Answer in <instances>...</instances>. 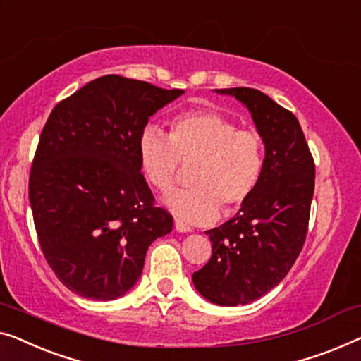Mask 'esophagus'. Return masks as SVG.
<instances>
[{
  "instance_id": "esophagus-1",
  "label": "esophagus",
  "mask_w": 361,
  "mask_h": 361,
  "mask_svg": "<svg viewBox=\"0 0 361 361\" xmlns=\"http://www.w3.org/2000/svg\"><path fill=\"white\" fill-rule=\"evenodd\" d=\"M174 228H176V231H179V233H190V231H192V228H190V226H187L185 223L179 221V219H176Z\"/></svg>"
}]
</instances>
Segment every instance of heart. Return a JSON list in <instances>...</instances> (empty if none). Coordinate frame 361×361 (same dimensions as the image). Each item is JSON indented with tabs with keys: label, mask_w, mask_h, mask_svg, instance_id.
<instances>
[{
	"label": "heart",
	"mask_w": 361,
	"mask_h": 361,
	"mask_svg": "<svg viewBox=\"0 0 361 361\" xmlns=\"http://www.w3.org/2000/svg\"><path fill=\"white\" fill-rule=\"evenodd\" d=\"M142 171L154 189L169 192L180 164L193 168L192 187L171 193L166 207L189 223H210L219 210L233 213L252 197L264 171L262 137L215 111H190L171 122L169 137L148 125L138 138Z\"/></svg>",
	"instance_id": "obj_1"
}]
</instances>
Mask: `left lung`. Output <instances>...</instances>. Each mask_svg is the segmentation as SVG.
Here are the masks:
<instances>
[{
  "instance_id": "8db88e82",
  "label": "left lung",
  "mask_w": 361,
  "mask_h": 361,
  "mask_svg": "<svg viewBox=\"0 0 361 361\" xmlns=\"http://www.w3.org/2000/svg\"><path fill=\"white\" fill-rule=\"evenodd\" d=\"M249 109L265 146L259 185L239 212L208 229L212 257L192 281L198 293L219 306L247 305L280 283L305 244L314 159L298 118L252 87L215 90Z\"/></svg>"
}]
</instances>
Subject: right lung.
Returning <instances> with one entry per match:
<instances>
[{
  "instance_id": "right-lung-1",
  "label": "right lung",
  "mask_w": 361,
  "mask_h": 361,
  "mask_svg": "<svg viewBox=\"0 0 361 361\" xmlns=\"http://www.w3.org/2000/svg\"><path fill=\"white\" fill-rule=\"evenodd\" d=\"M118 75L87 82L51 111L29 177L35 231L50 269L73 293L109 301L142 276L146 250L171 233L142 174L138 138L182 96Z\"/></svg>"
}]
</instances>
